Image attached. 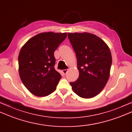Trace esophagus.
<instances>
[{
	"mask_svg": "<svg viewBox=\"0 0 132 132\" xmlns=\"http://www.w3.org/2000/svg\"><path fill=\"white\" fill-rule=\"evenodd\" d=\"M68 69H64V70H62V72H63V73L65 75V74H66V73H67V72H68Z\"/></svg>",
	"mask_w": 132,
	"mask_h": 132,
	"instance_id": "esophagus-1",
	"label": "esophagus"
}]
</instances>
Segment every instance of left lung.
I'll return each mask as SVG.
<instances>
[{
  "instance_id": "1",
  "label": "left lung",
  "mask_w": 132,
  "mask_h": 132,
  "mask_svg": "<svg viewBox=\"0 0 132 132\" xmlns=\"http://www.w3.org/2000/svg\"><path fill=\"white\" fill-rule=\"evenodd\" d=\"M68 38L76 53L79 77L70 82L73 92L81 98L98 94L109 78L112 58L108 45L92 34L69 33Z\"/></svg>"
}]
</instances>
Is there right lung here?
<instances>
[{"instance_id": "1", "label": "right lung", "mask_w": 132, "mask_h": 132, "mask_svg": "<svg viewBox=\"0 0 132 132\" xmlns=\"http://www.w3.org/2000/svg\"><path fill=\"white\" fill-rule=\"evenodd\" d=\"M66 37V32L40 33L20 50L18 56L20 79L36 96H47L56 90L62 76L54 68V53Z\"/></svg>"}]
</instances>
